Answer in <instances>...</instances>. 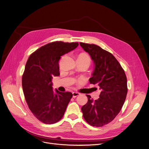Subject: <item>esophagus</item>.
Returning <instances> with one entry per match:
<instances>
[{"mask_svg":"<svg viewBox=\"0 0 149 149\" xmlns=\"http://www.w3.org/2000/svg\"><path fill=\"white\" fill-rule=\"evenodd\" d=\"M79 95H80V93H78V92H73V97H76L77 96H79Z\"/></svg>","mask_w":149,"mask_h":149,"instance_id":"34e87169","label":"esophagus"}]
</instances>
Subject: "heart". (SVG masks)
<instances>
[{"instance_id":"obj_1","label":"heart","mask_w":149,"mask_h":149,"mask_svg":"<svg viewBox=\"0 0 149 149\" xmlns=\"http://www.w3.org/2000/svg\"><path fill=\"white\" fill-rule=\"evenodd\" d=\"M78 58H84V59H85L88 60L89 62H90V58H89V56H88L87 54H86V53H81V54H80L79 55V56H78Z\"/></svg>"}]
</instances>
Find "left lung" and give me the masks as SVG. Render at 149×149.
<instances>
[{
	"mask_svg": "<svg viewBox=\"0 0 149 149\" xmlns=\"http://www.w3.org/2000/svg\"><path fill=\"white\" fill-rule=\"evenodd\" d=\"M79 44L94 63L90 83L97 85L101 91L95 101L86 95L88 102L81 108L83 116L90 125L102 127L112 121L121 110L127 93V77L111 53L95 44Z\"/></svg>",
	"mask_w": 149,
	"mask_h": 149,
	"instance_id": "1",
	"label": "left lung"
}]
</instances>
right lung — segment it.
Returning a JSON list of instances; mask_svg holds the SVG:
<instances>
[{
    "mask_svg": "<svg viewBox=\"0 0 149 149\" xmlns=\"http://www.w3.org/2000/svg\"><path fill=\"white\" fill-rule=\"evenodd\" d=\"M78 45L77 42H52L32 53L26 62L22 81L25 100L34 116L45 124L59 121L73 96L70 92L54 91L52 81L53 77L59 76L61 56Z\"/></svg>",
    "mask_w": 149,
    "mask_h": 149,
    "instance_id": "right-lung-1",
    "label": "right lung"
}]
</instances>
